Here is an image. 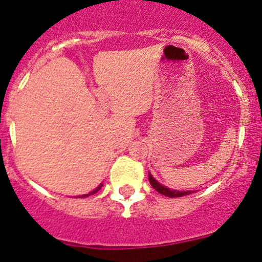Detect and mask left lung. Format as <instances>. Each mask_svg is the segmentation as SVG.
<instances>
[{
    "mask_svg": "<svg viewBox=\"0 0 262 262\" xmlns=\"http://www.w3.org/2000/svg\"><path fill=\"white\" fill-rule=\"evenodd\" d=\"M149 182H150L151 186L157 190L158 192H160L162 195H165V196H169V198H180V196H185V195H189L191 194L192 191H178V190H170V189L165 188V186L160 185L159 183L157 182V180L154 179L153 177H151L150 174H149Z\"/></svg>",
    "mask_w": 262,
    "mask_h": 262,
    "instance_id": "obj_1",
    "label": "left lung"
}]
</instances>
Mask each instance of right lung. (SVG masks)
<instances>
[{
  "label": "right lung",
  "mask_w": 262,
  "mask_h": 262,
  "mask_svg": "<svg viewBox=\"0 0 262 262\" xmlns=\"http://www.w3.org/2000/svg\"><path fill=\"white\" fill-rule=\"evenodd\" d=\"M99 188H100V186H98V188H97L96 190H93V191H92V192H89V194H87V195H83V196H88V195H92V194H94V192H97V191L99 190Z\"/></svg>",
  "instance_id": "add662e5"
}]
</instances>
